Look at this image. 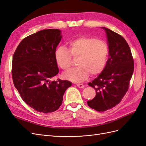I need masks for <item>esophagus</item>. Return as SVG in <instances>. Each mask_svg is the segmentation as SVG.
<instances>
[{"instance_id":"esophagus-1","label":"esophagus","mask_w":146,"mask_h":146,"mask_svg":"<svg viewBox=\"0 0 146 146\" xmlns=\"http://www.w3.org/2000/svg\"><path fill=\"white\" fill-rule=\"evenodd\" d=\"M77 86L79 88H83L84 87H85V86H84L83 84H77Z\"/></svg>"}]
</instances>
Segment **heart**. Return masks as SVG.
Instances as JSON below:
<instances>
[{"mask_svg":"<svg viewBox=\"0 0 146 146\" xmlns=\"http://www.w3.org/2000/svg\"><path fill=\"white\" fill-rule=\"evenodd\" d=\"M108 56V47L105 41L91 37H81L69 42V50L60 47L55 51V58L60 67L65 70L72 66V57L78 58V67L63 74L64 77L75 83L82 82L91 75L104 70Z\"/></svg>","mask_w":146,"mask_h":146,"instance_id":"heart-1","label":"heart"}]
</instances>
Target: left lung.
<instances>
[{"label":"left lung","instance_id":"left-lung-1","mask_svg":"<svg viewBox=\"0 0 146 146\" xmlns=\"http://www.w3.org/2000/svg\"><path fill=\"white\" fill-rule=\"evenodd\" d=\"M109 49L106 66L98 77L88 85L94 88L95 98L88 105L98 111H104L120 102L129 89L134 70V62L130 47L120 35L105 27Z\"/></svg>","mask_w":146,"mask_h":146}]
</instances>
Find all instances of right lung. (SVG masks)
<instances>
[{"mask_svg":"<svg viewBox=\"0 0 146 146\" xmlns=\"http://www.w3.org/2000/svg\"><path fill=\"white\" fill-rule=\"evenodd\" d=\"M61 38L58 29L39 31L23 39L13 55L14 85L25 102L38 112L58 110L72 85L68 80H52L59 72L55 53Z\"/></svg>","mask_w":146,"mask_h":146,"instance_id":"obj_1","label":"right lung"}]
</instances>
